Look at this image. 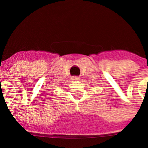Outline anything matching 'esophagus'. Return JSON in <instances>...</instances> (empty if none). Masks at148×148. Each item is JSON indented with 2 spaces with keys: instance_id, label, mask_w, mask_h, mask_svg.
<instances>
[{
  "instance_id": "obj_1",
  "label": "esophagus",
  "mask_w": 148,
  "mask_h": 148,
  "mask_svg": "<svg viewBox=\"0 0 148 148\" xmlns=\"http://www.w3.org/2000/svg\"><path fill=\"white\" fill-rule=\"evenodd\" d=\"M80 79V78L79 76H73L72 77V80L73 81H79Z\"/></svg>"
}]
</instances>
